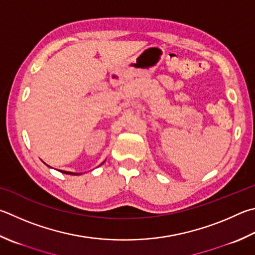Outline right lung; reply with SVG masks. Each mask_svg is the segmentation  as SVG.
I'll use <instances>...</instances> for the list:
<instances>
[{"instance_id":"add662e5","label":"right lung","mask_w":255,"mask_h":255,"mask_svg":"<svg viewBox=\"0 0 255 255\" xmlns=\"http://www.w3.org/2000/svg\"><path fill=\"white\" fill-rule=\"evenodd\" d=\"M60 172L63 174H68V175H80L79 173H71V172H66V170H60Z\"/></svg>"}]
</instances>
